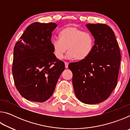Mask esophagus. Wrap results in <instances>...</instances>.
Returning <instances> with one entry per match:
<instances>
[{
	"label": "esophagus",
	"instance_id": "34e87169",
	"mask_svg": "<svg viewBox=\"0 0 130 130\" xmlns=\"http://www.w3.org/2000/svg\"><path fill=\"white\" fill-rule=\"evenodd\" d=\"M68 65H69V63L67 62H65V68H68Z\"/></svg>",
	"mask_w": 130,
	"mask_h": 130
}]
</instances>
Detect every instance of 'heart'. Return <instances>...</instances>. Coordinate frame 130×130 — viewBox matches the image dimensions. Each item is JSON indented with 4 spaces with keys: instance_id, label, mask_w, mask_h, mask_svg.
<instances>
[{
    "instance_id": "b5f03b06",
    "label": "heart",
    "mask_w": 130,
    "mask_h": 130,
    "mask_svg": "<svg viewBox=\"0 0 130 130\" xmlns=\"http://www.w3.org/2000/svg\"><path fill=\"white\" fill-rule=\"evenodd\" d=\"M59 38L52 41L54 53L61 60L67 52L68 58L82 61L91 54L94 45V37L89 32L83 31L75 26H67L60 32Z\"/></svg>"
}]
</instances>
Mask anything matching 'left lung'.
<instances>
[{
  "instance_id": "left-lung-1",
  "label": "left lung",
  "mask_w": 130,
  "mask_h": 130,
  "mask_svg": "<svg viewBox=\"0 0 130 130\" xmlns=\"http://www.w3.org/2000/svg\"><path fill=\"white\" fill-rule=\"evenodd\" d=\"M94 38L89 57L71 62L72 82L78 99L85 104L100 103L109 98L117 85L121 54L112 28L102 23L87 24Z\"/></svg>"
}]
</instances>
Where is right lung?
Listing matches in <instances>:
<instances>
[{"label":"right lung","instance_id":"obj_1","mask_svg":"<svg viewBox=\"0 0 130 130\" xmlns=\"http://www.w3.org/2000/svg\"><path fill=\"white\" fill-rule=\"evenodd\" d=\"M54 23L35 22L26 28L14 48L12 72L24 98L44 102L51 97L65 63L55 56L51 41Z\"/></svg>","mask_w":130,"mask_h":130}]
</instances>
